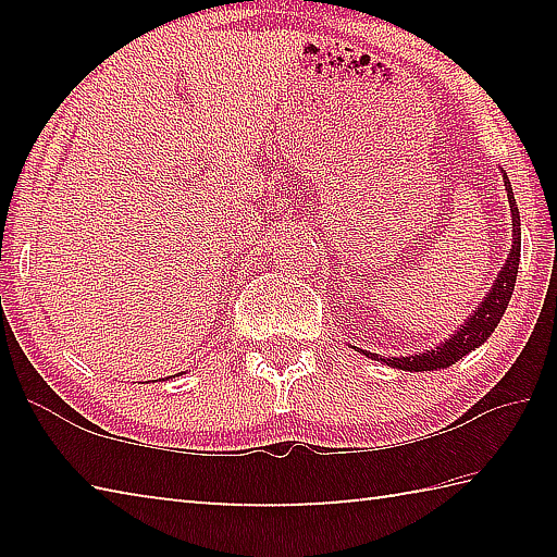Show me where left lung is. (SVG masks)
I'll return each mask as SVG.
<instances>
[{
    "mask_svg": "<svg viewBox=\"0 0 557 557\" xmlns=\"http://www.w3.org/2000/svg\"><path fill=\"white\" fill-rule=\"evenodd\" d=\"M504 186L508 196V206H511V225H513V245L508 250V258L504 262L502 272L494 280L492 289L484 297L482 305L474 309L465 324H461L455 334H451L447 342H442L437 348H430L425 354L414 356H400V358H379L375 354H366L369 358H379V361L393 366V369L400 371H437V369H449L451 363L465 358L467 354L474 351V348L482 346L488 336L494 334V329L502 322V317L508 307V299L513 295L516 275H518V260H521V215H518V206L513 199V188L508 176L504 174Z\"/></svg>",
    "mask_w": 557,
    "mask_h": 557,
    "instance_id": "left-lung-1",
    "label": "left lung"
}]
</instances>
